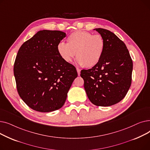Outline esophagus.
Instances as JSON below:
<instances>
[{
    "mask_svg": "<svg viewBox=\"0 0 150 150\" xmlns=\"http://www.w3.org/2000/svg\"><path fill=\"white\" fill-rule=\"evenodd\" d=\"M76 71H77V72H78V75H80V72H81V70L80 69L76 68Z\"/></svg>",
    "mask_w": 150,
    "mask_h": 150,
    "instance_id": "esophagus-1",
    "label": "esophagus"
}]
</instances>
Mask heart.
<instances>
[{
    "label": "heart",
    "mask_w": 150,
    "mask_h": 150,
    "mask_svg": "<svg viewBox=\"0 0 150 150\" xmlns=\"http://www.w3.org/2000/svg\"><path fill=\"white\" fill-rule=\"evenodd\" d=\"M105 48V42L101 35L78 31L69 36L67 44L59 43L57 51L60 57L66 62L72 61L76 52V61L78 64L92 67L99 62Z\"/></svg>",
    "instance_id": "1"
}]
</instances>
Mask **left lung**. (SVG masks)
Instances as JSON below:
<instances>
[{
    "instance_id": "1",
    "label": "left lung",
    "mask_w": 150,
    "mask_h": 150,
    "mask_svg": "<svg viewBox=\"0 0 150 150\" xmlns=\"http://www.w3.org/2000/svg\"><path fill=\"white\" fill-rule=\"evenodd\" d=\"M105 42L103 56L97 64L82 70L84 88L91 103L110 106L127 95L131 84L132 61L125 44L114 33L96 28Z\"/></svg>"
}]
</instances>
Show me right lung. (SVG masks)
Returning <instances> with one entry per match:
<instances>
[{
	"label": "right lung",
	"instance_id": "right-lung-1",
	"mask_svg": "<svg viewBox=\"0 0 150 150\" xmlns=\"http://www.w3.org/2000/svg\"><path fill=\"white\" fill-rule=\"evenodd\" d=\"M66 36L58 30H41L18 52L14 75L22 100L32 109L49 112L64 105L78 76L76 68L59 55L57 45Z\"/></svg>",
	"mask_w": 150,
	"mask_h": 150
}]
</instances>
